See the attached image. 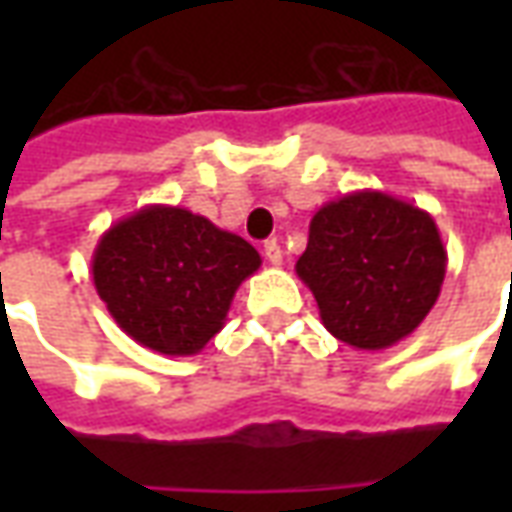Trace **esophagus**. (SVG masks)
Segmentation results:
<instances>
[{"instance_id":"esophagus-1","label":"esophagus","mask_w":512,"mask_h":512,"mask_svg":"<svg viewBox=\"0 0 512 512\" xmlns=\"http://www.w3.org/2000/svg\"><path fill=\"white\" fill-rule=\"evenodd\" d=\"M263 252H266V260L271 266H282V246H279L277 241H268V244L263 246Z\"/></svg>"}]
</instances>
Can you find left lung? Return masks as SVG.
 <instances>
[{
    "instance_id": "obj_1",
    "label": "left lung",
    "mask_w": 512,
    "mask_h": 512,
    "mask_svg": "<svg viewBox=\"0 0 512 512\" xmlns=\"http://www.w3.org/2000/svg\"><path fill=\"white\" fill-rule=\"evenodd\" d=\"M444 271L433 216L376 189L318 208L296 263L323 326L359 351H384L414 332L439 299Z\"/></svg>"
}]
</instances>
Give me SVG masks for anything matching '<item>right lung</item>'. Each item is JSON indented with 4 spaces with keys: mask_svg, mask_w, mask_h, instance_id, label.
Returning <instances> with one entry per match:
<instances>
[{
    "mask_svg": "<svg viewBox=\"0 0 512 512\" xmlns=\"http://www.w3.org/2000/svg\"><path fill=\"white\" fill-rule=\"evenodd\" d=\"M260 263L255 246L200 213L145 205L101 235L93 282L131 340L191 356L222 332L235 290Z\"/></svg>",
    "mask_w": 512,
    "mask_h": 512,
    "instance_id": "right-lung-1",
    "label": "right lung"
}]
</instances>
